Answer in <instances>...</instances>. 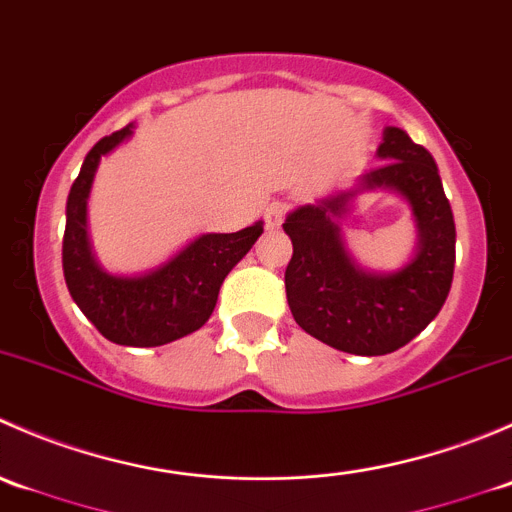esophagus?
I'll use <instances>...</instances> for the list:
<instances>
[{
	"mask_svg": "<svg viewBox=\"0 0 512 512\" xmlns=\"http://www.w3.org/2000/svg\"><path fill=\"white\" fill-rule=\"evenodd\" d=\"M285 213L287 205L282 203V200H275V203H270L265 208V225L270 227V230H275V227H280L282 220H285Z\"/></svg>",
	"mask_w": 512,
	"mask_h": 512,
	"instance_id": "1",
	"label": "esophagus"
}]
</instances>
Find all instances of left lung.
I'll use <instances>...</instances> for the list:
<instances>
[{"label":"left lung","mask_w":512,"mask_h":512,"mask_svg":"<svg viewBox=\"0 0 512 512\" xmlns=\"http://www.w3.org/2000/svg\"><path fill=\"white\" fill-rule=\"evenodd\" d=\"M376 156L386 163L361 175L356 188L302 205L282 225L294 247L285 272L294 322L359 356L391 354L421 334L441 312L456 265V225L431 153L389 126ZM361 189H394L412 205L419 247L401 271H364L343 247L338 220Z\"/></svg>","instance_id":"1"}]
</instances>
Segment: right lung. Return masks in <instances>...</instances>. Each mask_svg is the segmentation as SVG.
<instances>
[{"instance_id":"obj_1","label":"right lung","mask_w":512,"mask_h":512,"mask_svg":"<svg viewBox=\"0 0 512 512\" xmlns=\"http://www.w3.org/2000/svg\"><path fill=\"white\" fill-rule=\"evenodd\" d=\"M133 123L101 138L81 165L66 200L64 262L66 287L91 324L113 344L160 347L193 334L213 314L227 272L250 252L262 223L240 232H208L195 237L168 262L136 277L111 275L96 262L86 227V203L98 160L131 138Z\"/></svg>"}]
</instances>
